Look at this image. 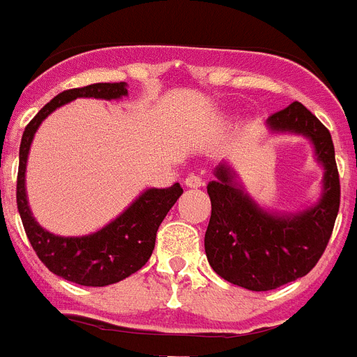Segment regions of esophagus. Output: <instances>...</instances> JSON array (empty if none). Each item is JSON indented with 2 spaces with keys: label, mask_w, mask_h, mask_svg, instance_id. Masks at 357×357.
<instances>
[{
  "label": "esophagus",
  "mask_w": 357,
  "mask_h": 357,
  "mask_svg": "<svg viewBox=\"0 0 357 357\" xmlns=\"http://www.w3.org/2000/svg\"><path fill=\"white\" fill-rule=\"evenodd\" d=\"M184 184L188 185V188H193V190H195V188H200V185L204 184V181H202L199 175H193V173H191V175L185 176Z\"/></svg>",
  "instance_id": "1"
}]
</instances>
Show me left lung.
I'll use <instances>...</instances> for the list:
<instances>
[{
	"instance_id": "1",
	"label": "left lung",
	"mask_w": 357,
	"mask_h": 357,
	"mask_svg": "<svg viewBox=\"0 0 357 357\" xmlns=\"http://www.w3.org/2000/svg\"><path fill=\"white\" fill-rule=\"evenodd\" d=\"M273 135L305 137L323 167L321 195L297 211H273L257 204L228 162L215 167L208 184L210 225L204 235L215 273L246 290L266 291L296 281L316 266L340 211V175L331 131L303 104L294 102L266 120Z\"/></svg>"
}]
</instances>
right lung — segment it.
<instances>
[{"instance_id": "1", "label": "right lung", "mask_w": 357, "mask_h": 357, "mask_svg": "<svg viewBox=\"0 0 357 357\" xmlns=\"http://www.w3.org/2000/svg\"><path fill=\"white\" fill-rule=\"evenodd\" d=\"M128 96V84H93L79 89L60 93L29 122L23 131L20 146L16 202L25 234L32 248L52 273L82 287H107L138 272L151 257L155 248L157 229L176 199L182 188L175 182L169 188H147L122 213L100 229L78 237H63L47 231L32 217L26 199L25 172L31 144L41 122L61 105L76 98L122 100Z\"/></svg>"}]
</instances>
